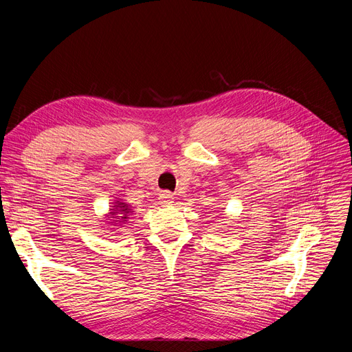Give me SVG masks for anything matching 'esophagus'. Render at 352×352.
Wrapping results in <instances>:
<instances>
[{"label": "esophagus", "mask_w": 352, "mask_h": 352, "mask_svg": "<svg viewBox=\"0 0 352 352\" xmlns=\"http://www.w3.org/2000/svg\"><path fill=\"white\" fill-rule=\"evenodd\" d=\"M160 199H161V202H164V204H171L173 199H174V197H173V194H171V192H168V191H164L162 194H160Z\"/></svg>", "instance_id": "34e87169"}]
</instances>
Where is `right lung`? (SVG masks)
Listing matches in <instances>:
<instances>
[{
	"label": "right lung",
	"mask_w": 352,
	"mask_h": 352,
	"mask_svg": "<svg viewBox=\"0 0 352 352\" xmlns=\"http://www.w3.org/2000/svg\"><path fill=\"white\" fill-rule=\"evenodd\" d=\"M129 212H131V210H129V207L126 204H124V202H118L116 210H113V212H111V215H116V217H111V218H117L120 224H124V221H126L129 218L128 217Z\"/></svg>",
	"instance_id": "right-lung-1"
}]
</instances>
